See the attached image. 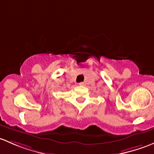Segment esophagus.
<instances>
[{"mask_svg": "<svg viewBox=\"0 0 154 154\" xmlns=\"http://www.w3.org/2000/svg\"><path fill=\"white\" fill-rule=\"evenodd\" d=\"M85 85H86L85 82H80V83H79V85H80V86H85Z\"/></svg>", "mask_w": 154, "mask_h": 154, "instance_id": "esophagus-1", "label": "esophagus"}]
</instances>
